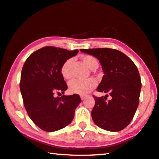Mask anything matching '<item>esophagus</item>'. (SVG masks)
Returning a JSON list of instances; mask_svg holds the SVG:
<instances>
[{"label":"esophagus","instance_id":"1","mask_svg":"<svg viewBox=\"0 0 159 159\" xmlns=\"http://www.w3.org/2000/svg\"><path fill=\"white\" fill-rule=\"evenodd\" d=\"M80 98H81L82 100H84L85 99V96H84V95H81V96H80Z\"/></svg>","mask_w":159,"mask_h":159}]
</instances>
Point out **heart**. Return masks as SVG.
<instances>
[{
    "instance_id": "b5f03b06",
    "label": "heart",
    "mask_w": 159,
    "mask_h": 159,
    "mask_svg": "<svg viewBox=\"0 0 159 159\" xmlns=\"http://www.w3.org/2000/svg\"><path fill=\"white\" fill-rule=\"evenodd\" d=\"M80 58L83 63L90 70H95L98 67V60L91 55H82ZM72 64V59H68L62 64L61 69H60V73L64 79L69 80L71 79ZM95 85H96V82L93 79H89L84 80V81L74 80L70 82L69 85V90L71 94L86 95L92 90L94 89Z\"/></svg>"
}]
</instances>
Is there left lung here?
Here are the masks:
<instances>
[{"label": "left lung", "mask_w": 159, "mask_h": 159, "mask_svg": "<svg viewBox=\"0 0 159 159\" xmlns=\"http://www.w3.org/2000/svg\"><path fill=\"white\" fill-rule=\"evenodd\" d=\"M99 60L104 72L97 90L109 94L94 96L95 106L91 116L95 124L110 132H119L134 117L139 102L142 83L134 63L118 50L109 48L80 49Z\"/></svg>", "instance_id": "obj_1"}]
</instances>
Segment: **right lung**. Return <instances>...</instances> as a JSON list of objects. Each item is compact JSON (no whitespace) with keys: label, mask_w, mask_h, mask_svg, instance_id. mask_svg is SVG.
Wrapping results in <instances>:
<instances>
[{"label":"right lung","mask_w":159,"mask_h":159,"mask_svg":"<svg viewBox=\"0 0 159 159\" xmlns=\"http://www.w3.org/2000/svg\"><path fill=\"white\" fill-rule=\"evenodd\" d=\"M78 52V49L44 47L30 54L25 62L20 83L24 106L30 119L42 130L55 132L69 125L81 102L77 94L54 96L66 90L60 69Z\"/></svg>","instance_id":"add662e5"}]
</instances>
